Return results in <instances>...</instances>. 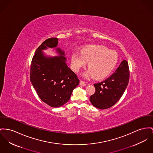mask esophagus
<instances>
[{"mask_svg":"<svg viewBox=\"0 0 153 153\" xmlns=\"http://www.w3.org/2000/svg\"><path fill=\"white\" fill-rule=\"evenodd\" d=\"M80 85L84 86H86V83H85V82L81 81H80Z\"/></svg>","mask_w":153,"mask_h":153,"instance_id":"34e87169","label":"esophagus"}]
</instances>
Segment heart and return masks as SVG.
<instances>
[{"mask_svg":"<svg viewBox=\"0 0 153 153\" xmlns=\"http://www.w3.org/2000/svg\"><path fill=\"white\" fill-rule=\"evenodd\" d=\"M117 52L108 50L100 45H88L83 48L79 53H74L71 58L72 69L78 72L84 68L86 62L89 68L83 74L86 78L93 76L102 79L113 71L118 62Z\"/></svg>","mask_w":153,"mask_h":153,"instance_id":"obj_1","label":"heart"}]
</instances>
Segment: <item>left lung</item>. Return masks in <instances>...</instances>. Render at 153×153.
Wrapping results in <instances>:
<instances>
[{"label": "left lung", "mask_w": 153, "mask_h": 153, "mask_svg": "<svg viewBox=\"0 0 153 153\" xmlns=\"http://www.w3.org/2000/svg\"><path fill=\"white\" fill-rule=\"evenodd\" d=\"M129 80L128 63L123 60L112 75L102 82L94 85L96 91L90 97L92 105L102 110L112 107L122 97Z\"/></svg>", "instance_id": "8db88e82"}]
</instances>
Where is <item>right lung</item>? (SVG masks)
Listing matches in <instances>:
<instances>
[{"label": "right lung", "mask_w": 153, "mask_h": 153, "mask_svg": "<svg viewBox=\"0 0 153 153\" xmlns=\"http://www.w3.org/2000/svg\"><path fill=\"white\" fill-rule=\"evenodd\" d=\"M58 41L51 38L41 44L33 57L30 69L33 88L41 100L52 107L65 104L79 83L76 75L66 64L65 52L57 47ZM49 48H55L59 56L46 55L42 51Z\"/></svg>", "instance_id": "right-lung-1"}]
</instances>
